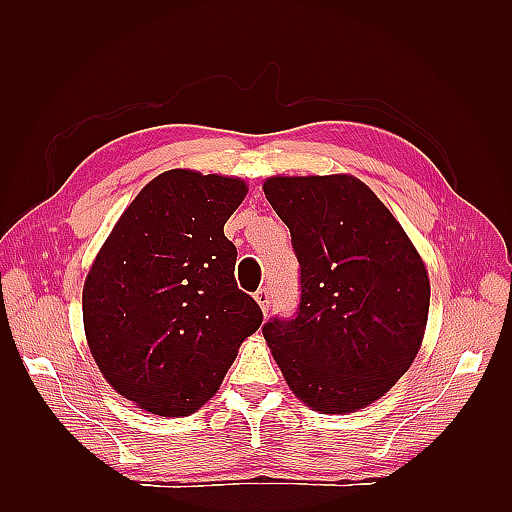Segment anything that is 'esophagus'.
<instances>
[{
	"label": "esophagus",
	"mask_w": 512,
	"mask_h": 512,
	"mask_svg": "<svg viewBox=\"0 0 512 512\" xmlns=\"http://www.w3.org/2000/svg\"><path fill=\"white\" fill-rule=\"evenodd\" d=\"M254 299H256V303L260 305V309H262V314H269V303H271V297H269V288H260L256 294H254Z\"/></svg>",
	"instance_id": "1"
}]
</instances>
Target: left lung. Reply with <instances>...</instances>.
I'll return each instance as SVG.
<instances>
[{
  "label": "left lung",
  "mask_w": 512,
  "mask_h": 512,
  "mask_svg": "<svg viewBox=\"0 0 512 512\" xmlns=\"http://www.w3.org/2000/svg\"><path fill=\"white\" fill-rule=\"evenodd\" d=\"M301 265L297 318L262 335L294 397L320 414L374 404L421 350L429 275L406 230L346 173L262 183Z\"/></svg>",
  "instance_id": "1"
}]
</instances>
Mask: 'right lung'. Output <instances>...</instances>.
<instances>
[{
  "label": "right lung",
  "mask_w": 512,
  "mask_h": 512,
  "mask_svg": "<svg viewBox=\"0 0 512 512\" xmlns=\"http://www.w3.org/2000/svg\"><path fill=\"white\" fill-rule=\"evenodd\" d=\"M239 177L173 168L121 213L83 286V327L104 380L134 406L190 416L218 393L262 312L237 288L224 224Z\"/></svg>",
  "instance_id": "1"
}]
</instances>
